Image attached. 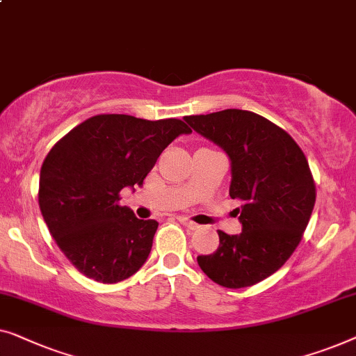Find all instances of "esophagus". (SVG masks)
Listing matches in <instances>:
<instances>
[{"label": "esophagus", "instance_id": "1", "mask_svg": "<svg viewBox=\"0 0 356 356\" xmlns=\"http://www.w3.org/2000/svg\"><path fill=\"white\" fill-rule=\"evenodd\" d=\"M179 221H180V224H184L185 227H188L190 230H197L200 226L197 222H193V221H190V219H187V218H179Z\"/></svg>", "mask_w": 356, "mask_h": 356}]
</instances>
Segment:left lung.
Returning a JSON list of instances; mask_svg holds the SVG:
<instances>
[{"label": "left lung", "mask_w": 356, "mask_h": 356, "mask_svg": "<svg viewBox=\"0 0 356 356\" xmlns=\"http://www.w3.org/2000/svg\"><path fill=\"white\" fill-rule=\"evenodd\" d=\"M184 119L226 152L229 195L242 202L235 209L242 232L218 230V250L200 254L198 266L227 289L261 282L295 252L313 213L316 188L307 158L285 130L252 111L224 109Z\"/></svg>", "instance_id": "8db88e82"}]
</instances>
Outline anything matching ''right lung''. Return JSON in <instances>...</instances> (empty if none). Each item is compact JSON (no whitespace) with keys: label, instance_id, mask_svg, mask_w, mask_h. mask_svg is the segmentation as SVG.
<instances>
[{"label":"right lung","instance_id":"right-lung-1","mask_svg":"<svg viewBox=\"0 0 356 356\" xmlns=\"http://www.w3.org/2000/svg\"><path fill=\"white\" fill-rule=\"evenodd\" d=\"M190 132L179 119L99 114L49 149L40 171V209L58 247L80 273L116 284L143 266L158 222L119 207V192L142 187L163 149Z\"/></svg>","mask_w":356,"mask_h":356}]
</instances>
